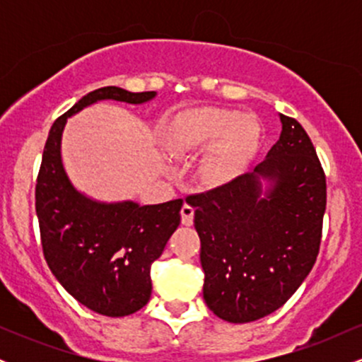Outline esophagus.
Segmentation results:
<instances>
[{
  "instance_id": "34e87169",
  "label": "esophagus",
  "mask_w": 362,
  "mask_h": 362,
  "mask_svg": "<svg viewBox=\"0 0 362 362\" xmlns=\"http://www.w3.org/2000/svg\"><path fill=\"white\" fill-rule=\"evenodd\" d=\"M182 224H185V226H190V224L194 223V207L190 204H184L182 206Z\"/></svg>"
}]
</instances>
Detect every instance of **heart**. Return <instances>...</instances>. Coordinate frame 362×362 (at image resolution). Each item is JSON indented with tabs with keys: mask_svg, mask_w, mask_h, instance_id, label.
Returning a JSON list of instances; mask_svg holds the SVG:
<instances>
[{
	"mask_svg": "<svg viewBox=\"0 0 362 362\" xmlns=\"http://www.w3.org/2000/svg\"><path fill=\"white\" fill-rule=\"evenodd\" d=\"M259 144V126L250 115L224 107H204L180 114L165 132V146L173 156L211 149L202 173L209 184L224 185L247 167Z\"/></svg>",
	"mask_w": 362,
	"mask_h": 362,
	"instance_id": "obj_1",
	"label": "heart"
}]
</instances>
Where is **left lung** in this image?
I'll list each match as a JSON object with an SVG mask.
<instances>
[{
	"mask_svg": "<svg viewBox=\"0 0 362 362\" xmlns=\"http://www.w3.org/2000/svg\"><path fill=\"white\" fill-rule=\"evenodd\" d=\"M281 122L279 141L253 172L187 197L201 238L206 305L231 323L281 308L320 252L325 172L301 124L282 114Z\"/></svg>",
	"mask_w": 362,
	"mask_h": 362,
	"instance_id": "1",
	"label": "left lung"
}]
</instances>
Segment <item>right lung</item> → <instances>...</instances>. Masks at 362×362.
Instances as JSON below:
<instances>
[{
    "mask_svg": "<svg viewBox=\"0 0 362 362\" xmlns=\"http://www.w3.org/2000/svg\"><path fill=\"white\" fill-rule=\"evenodd\" d=\"M155 95L117 86L90 91L52 124L37 177L35 211L45 262L74 300L105 317H126L149 301V269L180 224L184 201L107 204L78 192L62 167V129L68 117L98 100L144 103Z\"/></svg>",
    "mask_w": 362,
    "mask_h": 362,
    "instance_id": "add662e5",
    "label": "right lung"
}]
</instances>
